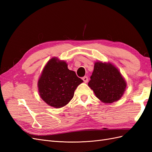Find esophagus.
<instances>
[{
	"label": "esophagus",
	"mask_w": 152,
	"mask_h": 152,
	"mask_svg": "<svg viewBox=\"0 0 152 152\" xmlns=\"http://www.w3.org/2000/svg\"><path fill=\"white\" fill-rule=\"evenodd\" d=\"M82 80H84V82H85V83H87V82H88V77L85 76V77H84L83 78H82Z\"/></svg>",
	"instance_id": "34e87169"
}]
</instances>
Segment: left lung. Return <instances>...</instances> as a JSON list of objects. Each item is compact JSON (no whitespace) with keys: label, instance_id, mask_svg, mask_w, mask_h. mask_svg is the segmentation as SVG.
<instances>
[{"label":"left lung","instance_id":"obj_1","mask_svg":"<svg viewBox=\"0 0 152 152\" xmlns=\"http://www.w3.org/2000/svg\"><path fill=\"white\" fill-rule=\"evenodd\" d=\"M88 86L102 102L112 103L121 98L127 84L121 72L112 63L97 61L94 63Z\"/></svg>","mask_w":152,"mask_h":152}]
</instances>
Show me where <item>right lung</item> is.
<instances>
[{"instance_id":"right-lung-1","label":"right lung","mask_w":152,"mask_h":152,"mask_svg":"<svg viewBox=\"0 0 152 152\" xmlns=\"http://www.w3.org/2000/svg\"><path fill=\"white\" fill-rule=\"evenodd\" d=\"M82 82L83 80L75 72L68 68L65 61L53 58L44 66L39 79V95L50 107L61 108L70 102Z\"/></svg>"}]
</instances>
